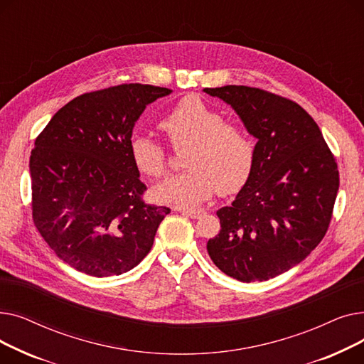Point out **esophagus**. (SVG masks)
Instances as JSON below:
<instances>
[{
  "label": "esophagus",
  "instance_id": "34e87169",
  "mask_svg": "<svg viewBox=\"0 0 364 364\" xmlns=\"http://www.w3.org/2000/svg\"><path fill=\"white\" fill-rule=\"evenodd\" d=\"M178 211H180L183 215L190 217V218H199V217L203 214L202 209H186V208H183V209H178Z\"/></svg>",
  "mask_w": 364,
  "mask_h": 364
}]
</instances>
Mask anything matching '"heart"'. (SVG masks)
I'll use <instances>...</instances> for the list:
<instances>
[{
  "label": "heart",
  "mask_w": 364,
  "mask_h": 364,
  "mask_svg": "<svg viewBox=\"0 0 364 364\" xmlns=\"http://www.w3.org/2000/svg\"><path fill=\"white\" fill-rule=\"evenodd\" d=\"M172 147H186L183 174L171 177L153 188L161 203L195 206L213 196L237 193L250 180L255 144L243 127L228 124L217 109L198 97H186L159 121ZM129 155L134 166L150 178L168 169L166 149L147 136H132Z\"/></svg>",
  "instance_id": "1"
}]
</instances>
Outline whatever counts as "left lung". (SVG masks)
<instances>
[{"mask_svg": "<svg viewBox=\"0 0 364 364\" xmlns=\"http://www.w3.org/2000/svg\"><path fill=\"white\" fill-rule=\"evenodd\" d=\"M203 91L230 105L258 140L250 180L217 211L221 230L208 240V254L240 282L273 279L326 235L339 188L336 159L298 103L246 85Z\"/></svg>", "mask_w": 364, "mask_h": 364, "instance_id": "left-lung-1", "label": "left lung"}]
</instances>
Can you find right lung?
Listing matches in <instances>:
<instances>
[{"instance_id": "add662e5", "label": "right lung", "mask_w": 364, "mask_h": 364, "mask_svg": "<svg viewBox=\"0 0 364 364\" xmlns=\"http://www.w3.org/2000/svg\"><path fill=\"white\" fill-rule=\"evenodd\" d=\"M169 88L122 84L85 92L57 112L31 151L32 218L63 262L94 276H119L150 251L171 209L147 190L129 155L132 128Z\"/></svg>"}]
</instances>
